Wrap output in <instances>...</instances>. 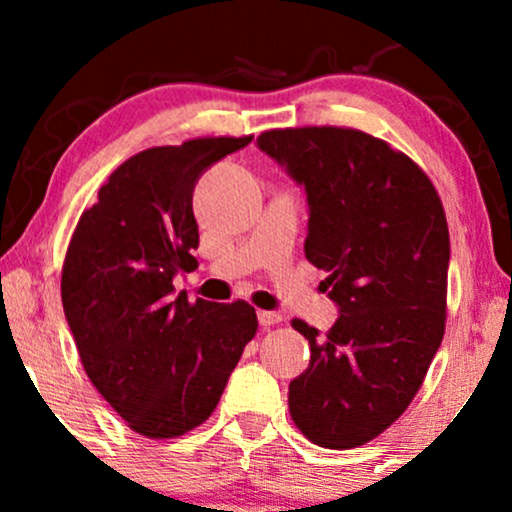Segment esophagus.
I'll list each match as a JSON object with an SVG mask.
<instances>
[{"label":"esophagus","mask_w":512,"mask_h":512,"mask_svg":"<svg viewBox=\"0 0 512 512\" xmlns=\"http://www.w3.org/2000/svg\"><path fill=\"white\" fill-rule=\"evenodd\" d=\"M257 322H260V327H264V330H267V327L279 325L281 315L279 313H272V310H260V313H257Z\"/></svg>","instance_id":"1"}]
</instances>
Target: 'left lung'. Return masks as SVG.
Here are the masks:
<instances>
[{
    "mask_svg": "<svg viewBox=\"0 0 512 512\" xmlns=\"http://www.w3.org/2000/svg\"><path fill=\"white\" fill-rule=\"evenodd\" d=\"M257 146L305 190V257L339 308L325 337L293 320L310 363L289 385L291 419L320 448H358L404 414L443 342V204L409 156L358 129H272Z\"/></svg>",
    "mask_w": 512,
    "mask_h": 512,
    "instance_id": "obj_1",
    "label": "left lung"
}]
</instances>
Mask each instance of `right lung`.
Returning a JSON list of instances; mask_svg holds the SVG:
<instances>
[{"label":"right lung","mask_w":512,"mask_h":512,"mask_svg":"<svg viewBox=\"0 0 512 512\" xmlns=\"http://www.w3.org/2000/svg\"><path fill=\"white\" fill-rule=\"evenodd\" d=\"M250 142L192 139L132 156L81 214L64 257V317L86 375L146 438L204 424L257 332L245 301L187 303L173 286L197 267V180Z\"/></svg>","instance_id":"1"}]
</instances>
